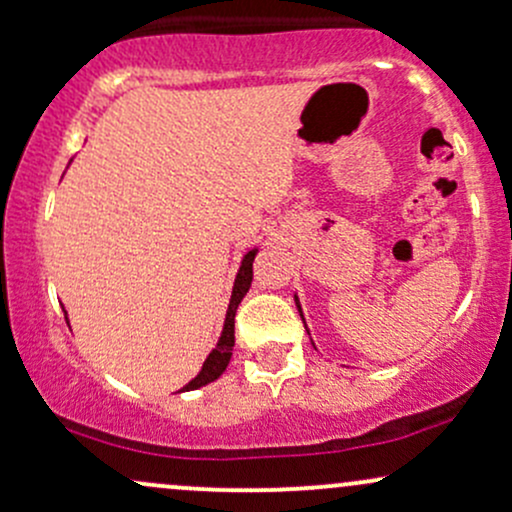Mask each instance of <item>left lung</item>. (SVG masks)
<instances>
[{
	"label": "left lung",
	"mask_w": 512,
	"mask_h": 512,
	"mask_svg": "<svg viewBox=\"0 0 512 512\" xmlns=\"http://www.w3.org/2000/svg\"><path fill=\"white\" fill-rule=\"evenodd\" d=\"M296 305H298V313H301V303H298V296H296ZM301 317H303V313H301ZM305 322V320H303Z\"/></svg>",
	"instance_id": "obj_1"
}]
</instances>
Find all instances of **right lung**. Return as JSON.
<instances>
[{
    "instance_id": "1",
    "label": "right lung",
    "mask_w": 512,
    "mask_h": 512,
    "mask_svg": "<svg viewBox=\"0 0 512 512\" xmlns=\"http://www.w3.org/2000/svg\"><path fill=\"white\" fill-rule=\"evenodd\" d=\"M255 255H257V248H252L248 255L243 257V262H240L236 281H233V293H231V301H228L226 320H223V332H221L219 342H216L214 349H211V354L207 356V361L202 363V370H199V373L190 380V383L182 387V392L199 390V387L214 383V380L219 378L223 370H226L228 361H231L233 344H236V310H238L240 301H243V298H245V293L250 291V284H252V262H255Z\"/></svg>"
}]
</instances>
